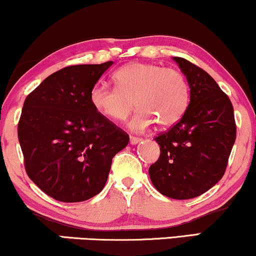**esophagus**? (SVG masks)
I'll list each match as a JSON object with an SVG mask.
<instances>
[{
    "mask_svg": "<svg viewBox=\"0 0 256 256\" xmlns=\"http://www.w3.org/2000/svg\"><path fill=\"white\" fill-rule=\"evenodd\" d=\"M129 142H130L132 146L138 144V142H141V138H135V136H130V140H129Z\"/></svg>",
    "mask_w": 256,
    "mask_h": 256,
    "instance_id": "1",
    "label": "esophagus"
}]
</instances>
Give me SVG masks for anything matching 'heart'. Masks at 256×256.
I'll list each match as a JSON object with an SVG mask.
<instances>
[{"label": "heart", "mask_w": 256, "mask_h": 256, "mask_svg": "<svg viewBox=\"0 0 256 256\" xmlns=\"http://www.w3.org/2000/svg\"><path fill=\"white\" fill-rule=\"evenodd\" d=\"M116 85L96 84L90 90V102L98 113L120 121L132 108H138L129 122L132 130H143L154 121L169 127L180 120L188 107V90L184 76L174 68L149 62H132L114 72Z\"/></svg>", "instance_id": "heart-1"}]
</instances>
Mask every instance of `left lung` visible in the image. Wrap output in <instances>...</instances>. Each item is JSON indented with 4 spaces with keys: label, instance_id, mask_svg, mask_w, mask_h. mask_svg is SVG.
I'll list each match as a JSON object with an SVG mask.
<instances>
[{
    "label": "left lung",
    "instance_id": "8db88e82",
    "mask_svg": "<svg viewBox=\"0 0 256 256\" xmlns=\"http://www.w3.org/2000/svg\"><path fill=\"white\" fill-rule=\"evenodd\" d=\"M188 80L190 102L180 122L155 138L160 158L149 168L156 190L172 199L198 197L222 180L236 136L233 106L208 73L172 57Z\"/></svg>",
    "mask_w": 256,
    "mask_h": 256
}]
</instances>
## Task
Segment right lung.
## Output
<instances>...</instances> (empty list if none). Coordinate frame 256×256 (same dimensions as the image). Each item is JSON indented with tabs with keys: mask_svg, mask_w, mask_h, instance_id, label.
<instances>
[{
	"mask_svg": "<svg viewBox=\"0 0 256 256\" xmlns=\"http://www.w3.org/2000/svg\"><path fill=\"white\" fill-rule=\"evenodd\" d=\"M113 62L52 73L24 101L18 141L30 180L56 200L78 202L102 191L112 160L129 136L94 110L90 90Z\"/></svg>",
	"mask_w": 256,
	"mask_h": 256,
	"instance_id": "add662e5",
	"label": "right lung"
}]
</instances>
